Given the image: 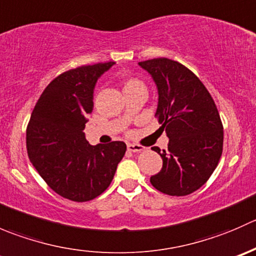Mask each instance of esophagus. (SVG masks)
Wrapping results in <instances>:
<instances>
[{"label":"esophagus","mask_w":256,"mask_h":256,"mask_svg":"<svg viewBox=\"0 0 256 256\" xmlns=\"http://www.w3.org/2000/svg\"><path fill=\"white\" fill-rule=\"evenodd\" d=\"M128 150L131 152H141L144 151V147L141 146V144H128Z\"/></svg>","instance_id":"obj_1"}]
</instances>
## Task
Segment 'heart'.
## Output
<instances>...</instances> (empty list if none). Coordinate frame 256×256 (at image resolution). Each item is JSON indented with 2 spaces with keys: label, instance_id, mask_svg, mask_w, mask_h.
I'll list each match as a JSON object with an SVG mask.
<instances>
[{
  "label": "heart",
  "instance_id": "b5f03b06",
  "mask_svg": "<svg viewBox=\"0 0 256 256\" xmlns=\"http://www.w3.org/2000/svg\"><path fill=\"white\" fill-rule=\"evenodd\" d=\"M134 88H144V86L138 79H128L125 82H124L122 90L125 92V90L134 89Z\"/></svg>",
  "mask_w": 256,
  "mask_h": 256
}]
</instances>
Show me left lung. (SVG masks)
<instances>
[{
    "mask_svg": "<svg viewBox=\"0 0 256 256\" xmlns=\"http://www.w3.org/2000/svg\"><path fill=\"white\" fill-rule=\"evenodd\" d=\"M138 66L156 84V116L170 138L167 151L154 147L164 164L150 182L164 194H190L207 182L223 152L218 109L203 82L178 62L154 58Z\"/></svg>",
    "mask_w": 256,
    "mask_h": 256,
    "instance_id": "left-lung-1",
    "label": "left lung"
}]
</instances>
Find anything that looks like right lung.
I'll return each mask as SVG.
<instances>
[{
	"mask_svg": "<svg viewBox=\"0 0 256 256\" xmlns=\"http://www.w3.org/2000/svg\"><path fill=\"white\" fill-rule=\"evenodd\" d=\"M114 64L82 66L56 76L42 92L28 122L30 162L54 192L74 202L102 194L126 152L122 141L92 146L84 132L98 79Z\"/></svg>",
	"mask_w": 256,
	"mask_h": 256,
	"instance_id": "obj_1",
	"label": "right lung"
}]
</instances>
